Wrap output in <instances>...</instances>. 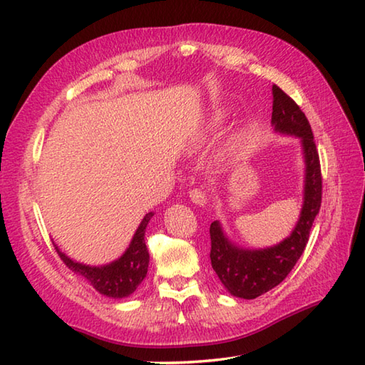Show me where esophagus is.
I'll return each mask as SVG.
<instances>
[{
  "label": "esophagus",
  "instance_id": "1",
  "mask_svg": "<svg viewBox=\"0 0 365 365\" xmlns=\"http://www.w3.org/2000/svg\"><path fill=\"white\" fill-rule=\"evenodd\" d=\"M190 199H191L192 204H196L199 207H204L207 204V196H205V192L202 190H197V188L191 190L190 191Z\"/></svg>",
  "mask_w": 365,
  "mask_h": 365
}]
</instances>
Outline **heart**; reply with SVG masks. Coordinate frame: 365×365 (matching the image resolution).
<instances>
[{"label": "heart", "mask_w": 365, "mask_h": 365, "mask_svg": "<svg viewBox=\"0 0 365 365\" xmlns=\"http://www.w3.org/2000/svg\"><path fill=\"white\" fill-rule=\"evenodd\" d=\"M227 118V110L226 108H215V110L207 115V119L204 120L202 125L192 135L191 141H190V149L191 150H197L202 147L208 139L212 138L216 130L221 127V123L226 120Z\"/></svg>", "instance_id": "1"}]
</instances>
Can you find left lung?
Listing matches in <instances>:
<instances>
[{
	"instance_id": "1",
	"label": "left lung",
	"mask_w": 365,
	"mask_h": 365,
	"mask_svg": "<svg viewBox=\"0 0 365 365\" xmlns=\"http://www.w3.org/2000/svg\"><path fill=\"white\" fill-rule=\"evenodd\" d=\"M273 114L271 127L276 133L299 139L304 160V185L299 218L292 234L277 245L250 250L237 245L227 237L222 224L213 221L210 226V260L215 273L230 294L243 299H254L274 289L297 265L309 242L315 216L322 205V173L312 128L299 106L273 84Z\"/></svg>"
}]
</instances>
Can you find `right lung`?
<instances>
[{
    "instance_id": "obj_1",
    "label": "right lung",
    "mask_w": 365,
    "mask_h": 365,
    "mask_svg": "<svg viewBox=\"0 0 365 365\" xmlns=\"http://www.w3.org/2000/svg\"><path fill=\"white\" fill-rule=\"evenodd\" d=\"M152 216L153 212H149L144 216L125 252L119 259L105 263V265H86V263L76 262L61 251L56 243L53 245L56 247L61 260L73 273L86 279L100 294H105V297L114 299L127 298L141 285L147 274V268H149L150 255L149 251H147L144 235L147 224L152 220Z\"/></svg>"
}]
</instances>
